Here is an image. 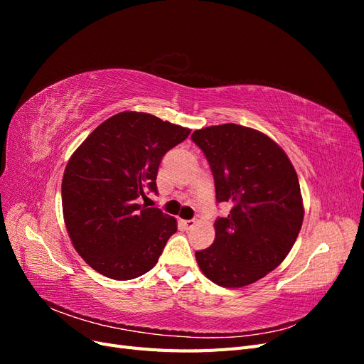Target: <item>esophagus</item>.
<instances>
[{
	"label": "esophagus",
	"instance_id": "esophagus-1",
	"mask_svg": "<svg viewBox=\"0 0 364 364\" xmlns=\"http://www.w3.org/2000/svg\"><path fill=\"white\" fill-rule=\"evenodd\" d=\"M196 225V220H179V226L185 230H190Z\"/></svg>",
	"mask_w": 364,
	"mask_h": 364
}]
</instances>
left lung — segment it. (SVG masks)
Returning <instances> with one entry per match:
<instances>
[{"mask_svg":"<svg viewBox=\"0 0 364 364\" xmlns=\"http://www.w3.org/2000/svg\"><path fill=\"white\" fill-rule=\"evenodd\" d=\"M191 139L211 167L217 202L230 205L215 220L214 243L196 252L197 264L217 285L245 287L277 269L299 235V179L285 151L255 129L220 124Z\"/></svg>","mask_w":364,"mask_h":364,"instance_id":"1","label":"left lung"}]
</instances>
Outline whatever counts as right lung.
Masks as SVG:
<instances>
[{"label":"right lung","instance_id":"1","mask_svg":"<svg viewBox=\"0 0 364 364\" xmlns=\"http://www.w3.org/2000/svg\"><path fill=\"white\" fill-rule=\"evenodd\" d=\"M190 132L150 114L121 112L73 153L62 181L63 218L74 249L94 270L127 281L155 267L178 223L136 199L158 193L162 156Z\"/></svg>","mask_w":364,"mask_h":364}]
</instances>
